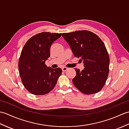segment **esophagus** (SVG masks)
Masks as SVG:
<instances>
[{"instance_id":"esophagus-1","label":"esophagus","mask_w":129,"mask_h":129,"mask_svg":"<svg viewBox=\"0 0 129 129\" xmlns=\"http://www.w3.org/2000/svg\"><path fill=\"white\" fill-rule=\"evenodd\" d=\"M67 70H68V68L67 67H62V70L63 72H65V71H67Z\"/></svg>"}]
</instances>
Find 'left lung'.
<instances>
[{
  "mask_svg": "<svg viewBox=\"0 0 129 129\" xmlns=\"http://www.w3.org/2000/svg\"><path fill=\"white\" fill-rule=\"evenodd\" d=\"M75 57L84 62L82 71L75 68L73 83L79 90L86 95L94 94L102 89L109 73L110 58L103 41L88 30L62 33Z\"/></svg>",
  "mask_w": 129,
  "mask_h": 129,
  "instance_id": "1",
  "label": "left lung"
}]
</instances>
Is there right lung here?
<instances>
[{"instance_id": "add662e5", "label": "right lung", "mask_w": 129, "mask_h": 129, "mask_svg": "<svg viewBox=\"0 0 129 129\" xmlns=\"http://www.w3.org/2000/svg\"><path fill=\"white\" fill-rule=\"evenodd\" d=\"M61 36V33H40L24 45L19 59V72L23 85L31 94L45 95L55 86L62 70L48 67L45 61L50 56L51 44Z\"/></svg>"}]
</instances>
